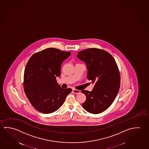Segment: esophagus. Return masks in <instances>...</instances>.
<instances>
[{
    "mask_svg": "<svg viewBox=\"0 0 149 149\" xmlns=\"http://www.w3.org/2000/svg\"><path fill=\"white\" fill-rule=\"evenodd\" d=\"M73 92L74 93H75V94H78V93H81V91L80 90H77V89H73Z\"/></svg>",
    "mask_w": 149,
    "mask_h": 149,
    "instance_id": "1",
    "label": "esophagus"
}]
</instances>
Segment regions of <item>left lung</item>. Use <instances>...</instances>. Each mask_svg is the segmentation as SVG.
Instances as JSON below:
<instances>
[{
	"label": "left lung",
	"mask_w": 149,
	"mask_h": 149,
	"mask_svg": "<svg viewBox=\"0 0 149 149\" xmlns=\"http://www.w3.org/2000/svg\"><path fill=\"white\" fill-rule=\"evenodd\" d=\"M77 56L85 62L87 78L94 84L91 91L81 90L86 96L83 108L92 114H99L112 104L119 91L120 71L112 56L105 50L89 48L78 52Z\"/></svg>",
	"instance_id": "obj_1"
}]
</instances>
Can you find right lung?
Segmentation results:
<instances>
[{"mask_svg": "<svg viewBox=\"0 0 149 149\" xmlns=\"http://www.w3.org/2000/svg\"><path fill=\"white\" fill-rule=\"evenodd\" d=\"M71 52L49 48L35 53L27 62L24 73L25 93L32 106L44 114L54 112L72 91L57 84L61 65Z\"/></svg>", "mask_w": 149, "mask_h": 149, "instance_id": "obj_1", "label": "right lung"}]
</instances>
